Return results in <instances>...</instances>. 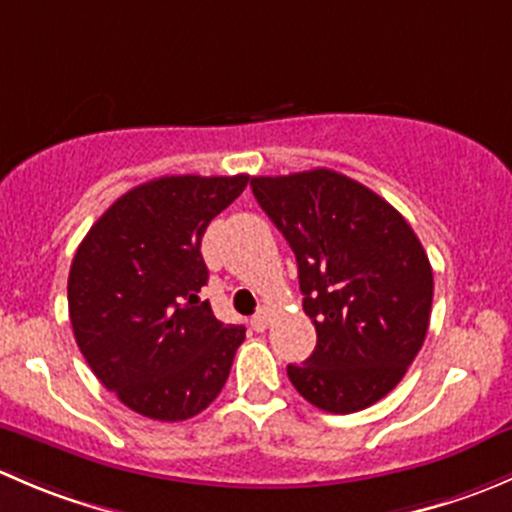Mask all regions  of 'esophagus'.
Instances as JSON below:
<instances>
[{
	"mask_svg": "<svg viewBox=\"0 0 512 512\" xmlns=\"http://www.w3.org/2000/svg\"><path fill=\"white\" fill-rule=\"evenodd\" d=\"M270 319H272L270 309H260V312H257L255 317L250 319V324H252V329H255V332H265V329L270 327Z\"/></svg>",
	"mask_w": 512,
	"mask_h": 512,
	"instance_id": "34e87169",
	"label": "esophagus"
}]
</instances>
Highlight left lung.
I'll return each instance as SVG.
<instances>
[{"mask_svg": "<svg viewBox=\"0 0 512 512\" xmlns=\"http://www.w3.org/2000/svg\"><path fill=\"white\" fill-rule=\"evenodd\" d=\"M252 193L297 257L317 347L289 364L294 389L329 414L384 399L428 332L433 272L404 215L329 168L252 178Z\"/></svg>", "mask_w": 512, "mask_h": 512, "instance_id": "8db88e82", "label": "left lung"}]
</instances>
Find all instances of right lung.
<instances>
[{
    "label": "right lung",
    "instance_id": "1",
    "mask_svg": "<svg viewBox=\"0 0 512 512\" xmlns=\"http://www.w3.org/2000/svg\"><path fill=\"white\" fill-rule=\"evenodd\" d=\"M247 175H163L96 220L69 272V317L96 379L136 414L185 421L223 391L245 327L215 319L200 242Z\"/></svg>",
    "mask_w": 512,
    "mask_h": 512
}]
</instances>
